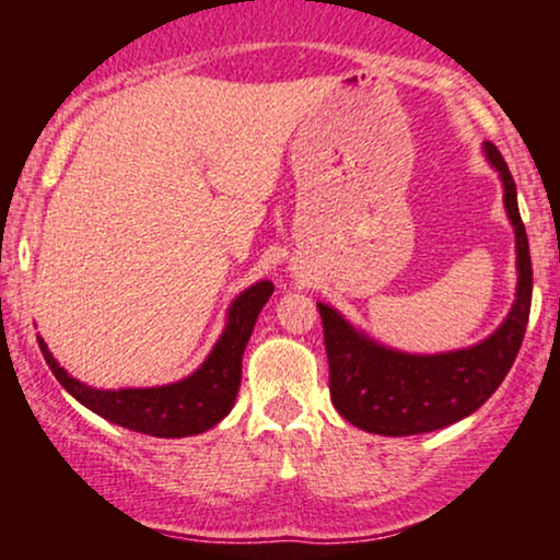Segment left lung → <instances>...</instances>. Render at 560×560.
<instances>
[{
	"label": "left lung",
	"instance_id": "obj_1",
	"mask_svg": "<svg viewBox=\"0 0 560 560\" xmlns=\"http://www.w3.org/2000/svg\"><path fill=\"white\" fill-rule=\"evenodd\" d=\"M485 158L503 182L508 221L516 234V300L503 324L479 345L436 355H410L365 337L342 313L318 302L329 355V389L339 416L371 434L410 436L466 419L500 387L522 347L532 307L529 240L518 215L516 184L498 147Z\"/></svg>",
	"mask_w": 560,
	"mask_h": 560
}]
</instances>
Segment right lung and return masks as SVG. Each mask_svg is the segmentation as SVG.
I'll list each match as a JSON object with an SVG mask.
<instances>
[{"instance_id":"1","label":"right lung","mask_w":560,"mask_h":560,"mask_svg":"<svg viewBox=\"0 0 560 560\" xmlns=\"http://www.w3.org/2000/svg\"><path fill=\"white\" fill-rule=\"evenodd\" d=\"M271 294V281H258V284L244 289L240 298L231 302L226 329L218 337L205 363L191 376L165 384V387L94 389L70 376L55 361L42 337H38V347H42L44 361L52 369L57 382L102 419L131 429V432L165 436V440L202 434L221 419H226L229 410L234 408L242 382L244 347H247L255 320Z\"/></svg>"}]
</instances>
